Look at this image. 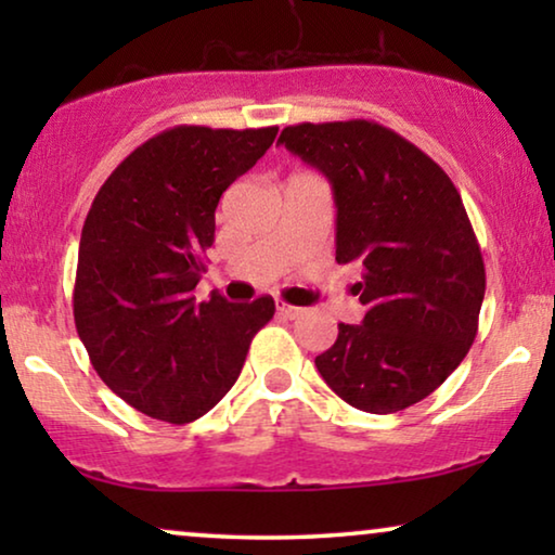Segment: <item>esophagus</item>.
<instances>
[{"instance_id":"obj_1","label":"esophagus","mask_w":555,"mask_h":555,"mask_svg":"<svg viewBox=\"0 0 555 555\" xmlns=\"http://www.w3.org/2000/svg\"><path fill=\"white\" fill-rule=\"evenodd\" d=\"M278 313L283 315V318H298V315H302V308H298V306H291V302H285V300H278Z\"/></svg>"}]
</instances>
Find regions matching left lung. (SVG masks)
I'll list each match as a JSON object with an SVG mask.
<instances>
[{
	"instance_id": "obj_1",
	"label": "left lung",
	"mask_w": 555,
	"mask_h": 555,
	"mask_svg": "<svg viewBox=\"0 0 555 555\" xmlns=\"http://www.w3.org/2000/svg\"><path fill=\"white\" fill-rule=\"evenodd\" d=\"M278 143L323 171L336 199V262L361 270L363 323L315 356L325 384L369 414L427 399L477 336L485 262L442 166L374 120L287 126Z\"/></svg>"
}]
</instances>
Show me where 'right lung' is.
I'll return each mask as SVG.
<instances>
[{"label": "right lung", "instance_id": "add662e5", "mask_svg": "<svg viewBox=\"0 0 555 555\" xmlns=\"http://www.w3.org/2000/svg\"><path fill=\"white\" fill-rule=\"evenodd\" d=\"M278 126H177L141 143L98 189L80 234L75 328L111 391L189 424L232 389L275 300L196 302L219 196L272 146Z\"/></svg>", "mask_w": 555, "mask_h": 555}]
</instances>
